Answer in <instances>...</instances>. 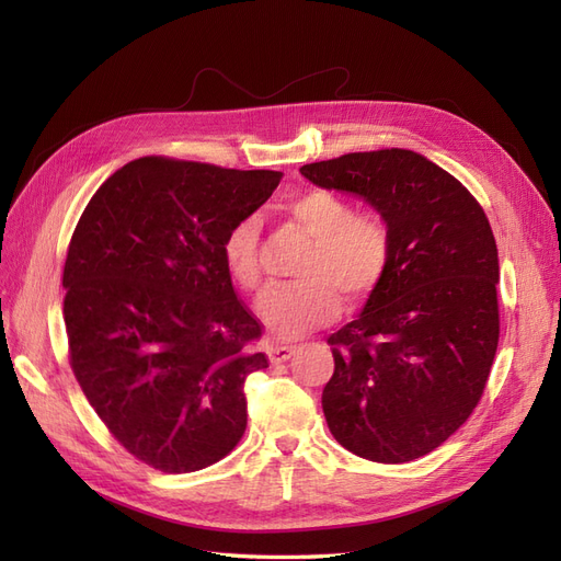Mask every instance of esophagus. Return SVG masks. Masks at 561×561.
Instances as JSON below:
<instances>
[{
	"mask_svg": "<svg viewBox=\"0 0 561 561\" xmlns=\"http://www.w3.org/2000/svg\"><path fill=\"white\" fill-rule=\"evenodd\" d=\"M295 351H297V346H280V344L268 346V358H271V363L278 365V363L290 360Z\"/></svg>",
	"mask_w": 561,
	"mask_h": 561,
	"instance_id": "1",
	"label": "esophagus"
}]
</instances>
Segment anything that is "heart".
I'll return each mask as SVG.
<instances>
[{
  "mask_svg": "<svg viewBox=\"0 0 561 561\" xmlns=\"http://www.w3.org/2000/svg\"><path fill=\"white\" fill-rule=\"evenodd\" d=\"M285 215L309 236L311 248L301 262L297 283L274 285L257 299V313L271 334L297 339L328 325L344 295L360 304L383 280L393 236L377 210H353L351 201L330 190H307L283 203ZM222 257L231 278L254 290L262 280V225L245 215L222 239Z\"/></svg>",
  "mask_w": 561,
  "mask_h": 561,
  "instance_id": "b5f03b06",
  "label": "heart"
}]
</instances>
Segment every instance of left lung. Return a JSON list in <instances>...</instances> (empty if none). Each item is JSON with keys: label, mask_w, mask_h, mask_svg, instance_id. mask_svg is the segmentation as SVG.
<instances>
[{"label": "left lung", "mask_w": 561, "mask_h": 561, "mask_svg": "<svg viewBox=\"0 0 561 561\" xmlns=\"http://www.w3.org/2000/svg\"><path fill=\"white\" fill-rule=\"evenodd\" d=\"M299 173L363 196L393 236L363 313L328 336L330 433L367 461H414L461 428L484 393L501 328L494 231L461 182L410 149L353 151Z\"/></svg>", "instance_id": "obj_1"}]
</instances>
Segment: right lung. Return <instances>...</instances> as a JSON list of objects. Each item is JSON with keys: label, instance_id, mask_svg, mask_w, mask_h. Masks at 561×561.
I'll use <instances>...</instances> for the list:
<instances>
[{"label": "right lung", "instance_id": "right-lung-1", "mask_svg": "<svg viewBox=\"0 0 561 561\" xmlns=\"http://www.w3.org/2000/svg\"><path fill=\"white\" fill-rule=\"evenodd\" d=\"M278 182L276 171L142 157L79 217L62 271L67 355L116 443L161 472L208 468L245 433L243 386L268 358L222 239Z\"/></svg>", "mask_w": 561, "mask_h": 561}]
</instances>
